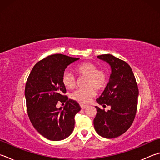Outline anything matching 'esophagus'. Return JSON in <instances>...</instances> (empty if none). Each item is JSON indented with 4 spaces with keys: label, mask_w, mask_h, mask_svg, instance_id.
<instances>
[{
    "label": "esophagus",
    "mask_w": 160,
    "mask_h": 160,
    "mask_svg": "<svg viewBox=\"0 0 160 160\" xmlns=\"http://www.w3.org/2000/svg\"><path fill=\"white\" fill-rule=\"evenodd\" d=\"M80 106H81V108H82V109H85V108H87V105H82V104H81V105H80Z\"/></svg>",
    "instance_id": "34e87169"
}]
</instances>
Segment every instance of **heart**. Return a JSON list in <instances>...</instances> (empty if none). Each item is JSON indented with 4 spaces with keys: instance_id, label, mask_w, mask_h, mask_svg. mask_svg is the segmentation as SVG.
<instances>
[{
    "instance_id": "b5f03b06",
    "label": "heart",
    "mask_w": 160,
    "mask_h": 160,
    "mask_svg": "<svg viewBox=\"0 0 160 160\" xmlns=\"http://www.w3.org/2000/svg\"><path fill=\"white\" fill-rule=\"evenodd\" d=\"M75 71L79 76L86 77L84 80L86 87L76 89L71 93V98L82 104L89 102L96 94L94 88L101 90L105 87L108 80L107 73L102 69H98V67L92 62H84L76 67ZM62 81L68 89H73L76 85V78L68 71L63 73Z\"/></svg>"
}]
</instances>
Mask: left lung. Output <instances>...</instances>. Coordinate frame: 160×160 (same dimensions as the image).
I'll return each instance as SVG.
<instances>
[{
	"instance_id": "left-lung-1",
	"label": "left lung",
	"mask_w": 160,
	"mask_h": 160,
	"mask_svg": "<svg viewBox=\"0 0 160 160\" xmlns=\"http://www.w3.org/2000/svg\"><path fill=\"white\" fill-rule=\"evenodd\" d=\"M107 62L112 73L109 82L97 102L105 107L108 112L96 106V116L93 126L99 135L107 139L118 137L129 129L135 118L139 89L132 68L125 61L110 54L98 55Z\"/></svg>"
}]
</instances>
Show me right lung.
Wrapping results in <instances>:
<instances>
[{"instance_id": "right-lung-1", "label": "right lung", "mask_w": 160, "mask_h": 160, "mask_svg": "<svg viewBox=\"0 0 160 160\" xmlns=\"http://www.w3.org/2000/svg\"><path fill=\"white\" fill-rule=\"evenodd\" d=\"M79 58L55 54L34 66L27 80L25 96L28 117L37 132L52 141H60L72 133L75 116L80 111L78 102L68 99L62 78L68 65ZM59 102H65L63 109Z\"/></svg>"}]
</instances>
